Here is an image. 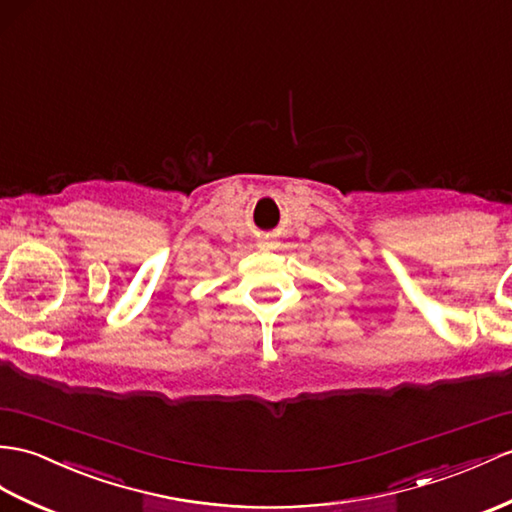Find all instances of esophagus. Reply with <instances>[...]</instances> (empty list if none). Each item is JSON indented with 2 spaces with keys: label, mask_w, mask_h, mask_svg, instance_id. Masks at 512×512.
<instances>
[{
  "label": "esophagus",
  "mask_w": 512,
  "mask_h": 512,
  "mask_svg": "<svg viewBox=\"0 0 512 512\" xmlns=\"http://www.w3.org/2000/svg\"><path fill=\"white\" fill-rule=\"evenodd\" d=\"M265 245H269V243H263V247H265Z\"/></svg>",
  "instance_id": "1"
}]
</instances>
